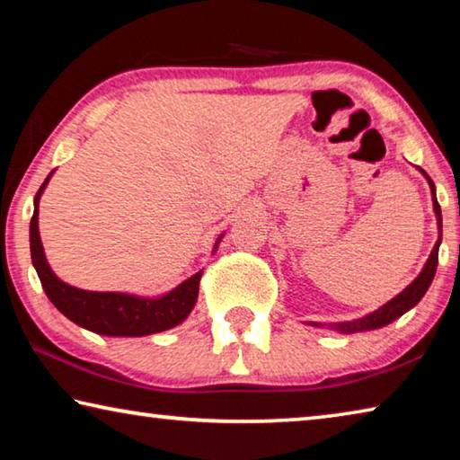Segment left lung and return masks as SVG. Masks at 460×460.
<instances>
[{
	"instance_id": "1",
	"label": "left lung",
	"mask_w": 460,
	"mask_h": 460,
	"mask_svg": "<svg viewBox=\"0 0 460 460\" xmlns=\"http://www.w3.org/2000/svg\"><path fill=\"white\" fill-rule=\"evenodd\" d=\"M422 174L428 178V184H430L432 189V200H434V213H436V221H438V229H440V237H442V213H440V205L438 200H436V194H434V182L430 181V176H428L424 170ZM440 237L436 241V245L432 249L430 258H428L424 270L420 271V276L411 282L406 290L400 292L395 298H392L384 305L381 308H377L376 313L367 314L365 318H359V321H353V323H339V324H329V329L334 331H341V332H359V331H373V329H379V326H385L395 318H400L403 313H408L410 308H414L420 300H422V296L426 294L428 288L432 284V278L436 274V266H438V247H440ZM314 326H324L321 323H313Z\"/></svg>"
}]
</instances>
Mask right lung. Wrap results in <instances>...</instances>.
I'll list each match as a JSON object with an SVG mask.
<instances>
[{"label": "right lung", "instance_id": "obj_1", "mask_svg": "<svg viewBox=\"0 0 460 460\" xmlns=\"http://www.w3.org/2000/svg\"><path fill=\"white\" fill-rule=\"evenodd\" d=\"M49 181L50 176L34 197V215L30 221V252H32L38 278L52 305L83 329L105 334V337H144V334L162 332L181 324L197 302L202 271H197L160 298H139V296L121 292H87L60 282L54 276L46 261L40 231H38V200Z\"/></svg>", "mask_w": 460, "mask_h": 460}]
</instances>
